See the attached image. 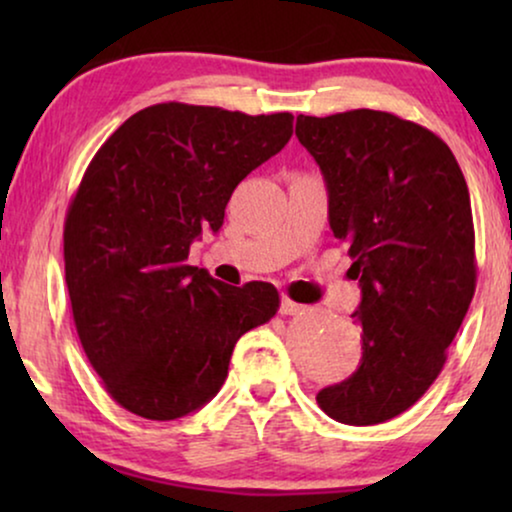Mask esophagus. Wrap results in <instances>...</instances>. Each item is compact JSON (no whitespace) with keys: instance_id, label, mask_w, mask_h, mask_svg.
I'll return each instance as SVG.
<instances>
[{"instance_id":"obj_1","label":"esophagus","mask_w":512,"mask_h":512,"mask_svg":"<svg viewBox=\"0 0 512 512\" xmlns=\"http://www.w3.org/2000/svg\"><path fill=\"white\" fill-rule=\"evenodd\" d=\"M303 310H305V305H300L291 298H282V307H279V312L282 314H300Z\"/></svg>"}]
</instances>
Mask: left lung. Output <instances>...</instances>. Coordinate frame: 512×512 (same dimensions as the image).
I'll return each mask as SVG.
<instances>
[{"label":"left lung","mask_w":512,"mask_h":512,"mask_svg":"<svg viewBox=\"0 0 512 512\" xmlns=\"http://www.w3.org/2000/svg\"><path fill=\"white\" fill-rule=\"evenodd\" d=\"M296 137L321 167L328 223L361 286V366L317 403L342 424H382L436 382L473 300L471 195L450 146L389 111L298 116Z\"/></svg>","instance_id":"1"}]
</instances>
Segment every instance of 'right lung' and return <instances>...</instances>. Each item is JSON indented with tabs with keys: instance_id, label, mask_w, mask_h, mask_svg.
I'll return each instance as SVG.
<instances>
[{
	"instance_id": "add662e5",
	"label": "right lung",
	"mask_w": 512,
	"mask_h": 512,
	"mask_svg": "<svg viewBox=\"0 0 512 512\" xmlns=\"http://www.w3.org/2000/svg\"><path fill=\"white\" fill-rule=\"evenodd\" d=\"M291 135L289 111L163 102L130 116L86 167L62 235L69 303L90 366L132 415L167 422L202 408L235 342L277 314L272 284L228 286L186 261Z\"/></svg>"
}]
</instances>
